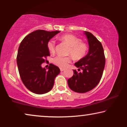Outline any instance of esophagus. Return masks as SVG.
<instances>
[{
    "instance_id": "esophagus-1",
    "label": "esophagus",
    "mask_w": 127,
    "mask_h": 127,
    "mask_svg": "<svg viewBox=\"0 0 127 127\" xmlns=\"http://www.w3.org/2000/svg\"><path fill=\"white\" fill-rule=\"evenodd\" d=\"M64 70H65V69H64V68H60V70L61 71V72H62V71H64Z\"/></svg>"
}]
</instances>
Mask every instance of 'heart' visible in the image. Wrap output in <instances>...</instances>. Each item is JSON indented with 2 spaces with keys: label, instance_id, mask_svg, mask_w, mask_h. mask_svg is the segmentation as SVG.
<instances>
[{
  "label": "heart",
  "instance_id": "1",
  "mask_svg": "<svg viewBox=\"0 0 127 127\" xmlns=\"http://www.w3.org/2000/svg\"><path fill=\"white\" fill-rule=\"evenodd\" d=\"M60 40L69 47L68 54L74 60H79L86 56L88 51V47L86 43L81 42V40L73 34H65L60 37ZM50 53H54L55 42L50 41L47 44ZM70 57L57 56L54 59V63L62 68L67 67L70 62Z\"/></svg>",
  "mask_w": 127,
  "mask_h": 127
}]
</instances>
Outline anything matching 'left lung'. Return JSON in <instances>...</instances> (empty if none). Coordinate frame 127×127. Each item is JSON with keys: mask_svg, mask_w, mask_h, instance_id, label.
<instances>
[{"mask_svg": "<svg viewBox=\"0 0 127 127\" xmlns=\"http://www.w3.org/2000/svg\"><path fill=\"white\" fill-rule=\"evenodd\" d=\"M88 40L89 50L84 58L76 62L78 72L73 70V76L67 80L72 91L85 93L95 88L101 79L105 65V57L101 43L91 33L84 31Z\"/></svg>", "mask_w": 127, "mask_h": 127, "instance_id": "1", "label": "left lung"}]
</instances>
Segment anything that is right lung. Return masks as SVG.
I'll return each instance as SVG.
<instances>
[{
  "label": "right lung",
  "instance_id": "1",
  "mask_svg": "<svg viewBox=\"0 0 127 127\" xmlns=\"http://www.w3.org/2000/svg\"><path fill=\"white\" fill-rule=\"evenodd\" d=\"M60 32L36 30L28 34L19 46L17 63L20 77L26 87L36 94L49 92L60 72V68L53 64H50L48 70L41 66L44 58L50 55L48 41Z\"/></svg>",
  "mask_w": 127,
  "mask_h": 127
}]
</instances>
